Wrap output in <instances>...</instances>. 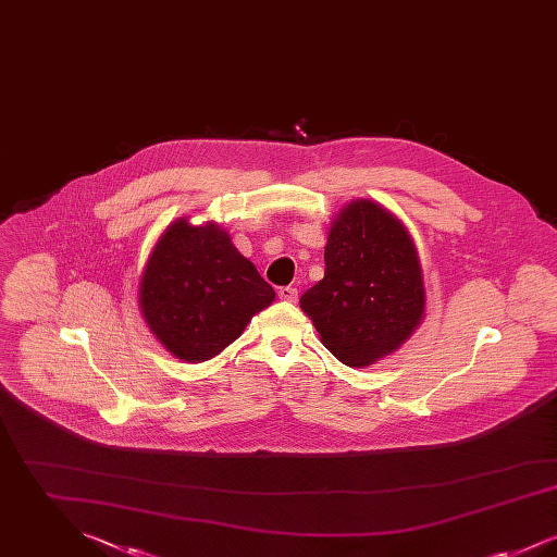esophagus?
Segmentation results:
<instances>
[{"label":"esophagus","instance_id":"obj_1","mask_svg":"<svg viewBox=\"0 0 557 557\" xmlns=\"http://www.w3.org/2000/svg\"><path fill=\"white\" fill-rule=\"evenodd\" d=\"M277 296H280V300H284V302H296L298 290L292 288V286H284V288L277 290Z\"/></svg>","mask_w":557,"mask_h":557}]
</instances>
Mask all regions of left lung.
Instances as JSON below:
<instances>
[{
    "instance_id": "obj_1",
    "label": "left lung",
    "mask_w": 557,
    "mask_h": 557,
    "mask_svg": "<svg viewBox=\"0 0 557 557\" xmlns=\"http://www.w3.org/2000/svg\"><path fill=\"white\" fill-rule=\"evenodd\" d=\"M323 259V280L300 296V309L338 361L368 368L422 325L424 271L395 212L370 198L350 200L330 225Z\"/></svg>"
}]
</instances>
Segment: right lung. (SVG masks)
<instances>
[{"mask_svg": "<svg viewBox=\"0 0 557 557\" xmlns=\"http://www.w3.org/2000/svg\"><path fill=\"white\" fill-rule=\"evenodd\" d=\"M275 292L214 221H173L139 275L137 307L173 357L202 363L232 345Z\"/></svg>", "mask_w": 557, "mask_h": 557, "instance_id": "obj_1", "label": "right lung"}]
</instances>
